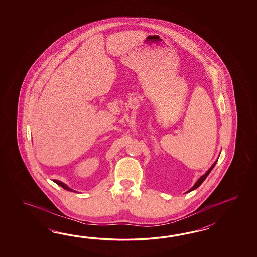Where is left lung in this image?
<instances>
[{
    "label": "left lung",
    "mask_w": 257,
    "mask_h": 257,
    "mask_svg": "<svg viewBox=\"0 0 257 257\" xmlns=\"http://www.w3.org/2000/svg\"><path fill=\"white\" fill-rule=\"evenodd\" d=\"M217 162H218V160H217V161H216V162H215V163L212 164V166H211V167H210V168L208 170V172H207L205 175H203L202 176H201V177H200V178H199V179H198V180L196 182V184L193 186V187L190 188V189H189L188 191L186 192V193H188V192H191L193 191V190H195V189H197V187H198V186H200V185L202 184L203 182L205 181V179L208 177V175H209V173H210V172L212 171V169H213L214 166H215L216 164H217Z\"/></svg>",
    "instance_id": "obj_1"
}]
</instances>
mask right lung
<instances>
[{"instance_id": "right-lung-1", "label": "right lung", "mask_w": 257, "mask_h": 257, "mask_svg": "<svg viewBox=\"0 0 257 257\" xmlns=\"http://www.w3.org/2000/svg\"><path fill=\"white\" fill-rule=\"evenodd\" d=\"M55 183L58 185V186H61L62 188H64L65 190H67V191H71V192H76V193H78V192L75 191V190H73V189H71V188H70L69 186H67V185H65L64 183H62V182H60V181L58 180H54Z\"/></svg>"}]
</instances>
